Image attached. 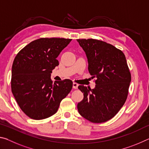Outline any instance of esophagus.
<instances>
[{
    "instance_id": "obj_1",
    "label": "esophagus",
    "mask_w": 149,
    "mask_h": 149,
    "mask_svg": "<svg viewBox=\"0 0 149 149\" xmlns=\"http://www.w3.org/2000/svg\"><path fill=\"white\" fill-rule=\"evenodd\" d=\"M78 86H79V85H78L77 84H76V83H75V82L73 83V88H74V89H77Z\"/></svg>"
}]
</instances>
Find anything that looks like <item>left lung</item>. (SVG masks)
<instances>
[{
  "label": "left lung",
  "instance_id": "1",
  "mask_svg": "<svg viewBox=\"0 0 149 149\" xmlns=\"http://www.w3.org/2000/svg\"><path fill=\"white\" fill-rule=\"evenodd\" d=\"M85 52L88 70L95 77V88L78 87L84 99L77 104L81 116L93 123L109 120L127 99L132 80L124 54L113 45L93 39H77Z\"/></svg>",
  "mask_w": 149,
  "mask_h": 149
}]
</instances>
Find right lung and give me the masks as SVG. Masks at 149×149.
Returning <instances> with one entry per match:
<instances>
[{
  "label": "right lung",
  "instance_id": "right-lung-1",
  "mask_svg": "<svg viewBox=\"0 0 149 149\" xmlns=\"http://www.w3.org/2000/svg\"><path fill=\"white\" fill-rule=\"evenodd\" d=\"M72 39L41 38L30 42L15 57L12 68V92L27 116L42 120L57 112L60 102L72 89L73 82L64 79L52 83L56 60Z\"/></svg>",
  "mask_w": 149,
  "mask_h": 149
}]
</instances>
